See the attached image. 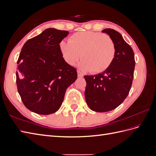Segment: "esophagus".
<instances>
[{
    "mask_svg": "<svg viewBox=\"0 0 156 156\" xmlns=\"http://www.w3.org/2000/svg\"><path fill=\"white\" fill-rule=\"evenodd\" d=\"M77 75H78V77H83V75H84L83 73L80 72L79 70L77 71Z\"/></svg>",
    "mask_w": 156,
    "mask_h": 156,
    "instance_id": "esophagus-1",
    "label": "esophagus"
}]
</instances>
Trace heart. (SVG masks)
<instances>
[{
	"label": "heart",
	"mask_w": 156,
	"mask_h": 156,
	"mask_svg": "<svg viewBox=\"0 0 156 156\" xmlns=\"http://www.w3.org/2000/svg\"><path fill=\"white\" fill-rule=\"evenodd\" d=\"M60 50L66 62L73 66L81 58L79 68L83 71L101 73L111 66L116 55L112 37L101 32L83 31L75 33L69 41H61Z\"/></svg>",
	"instance_id": "heart-1"
}]
</instances>
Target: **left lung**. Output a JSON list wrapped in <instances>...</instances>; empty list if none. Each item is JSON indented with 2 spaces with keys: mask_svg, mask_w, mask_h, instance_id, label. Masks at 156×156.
Segmentation results:
<instances>
[{
  "mask_svg": "<svg viewBox=\"0 0 156 156\" xmlns=\"http://www.w3.org/2000/svg\"><path fill=\"white\" fill-rule=\"evenodd\" d=\"M116 45V55L111 66L95 75H84L87 86L84 95L92 111L104 112L115 109L128 96L133 83L135 60L131 47L119 32L106 29Z\"/></svg>",
  "mask_w": 156,
  "mask_h": 156,
  "instance_id": "8db88e82",
  "label": "left lung"
}]
</instances>
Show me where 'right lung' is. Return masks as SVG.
<instances>
[{"label":"right lung","mask_w":156,"mask_h":156,"mask_svg":"<svg viewBox=\"0 0 156 156\" xmlns=\"http://www.w3.org/2000/svg\"><path fill=\"white\" fill-rule=\"evenodd\" d=\"M69 32L48 29L26 41L17 60V91L25 106L39 115L57 111L66 90L77 79V69L66 62L59 44Z\"/></svg>","instance_id":"obj_1"}]
</instances>
